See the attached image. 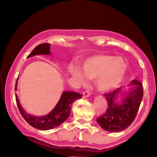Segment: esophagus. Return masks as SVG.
<instances>
[{
    "label": "esophagus",
    "mask_w": 157,
    "mask_h": 157,
    "mask_svg": "<svg viewBox=\"0 0 157 157\" xmlns=\"http://www.w3.org/2000/svg\"><path fill=\"white\" fill-rule=\"evenodd\" d=\"M82 94H83V97H84V98H86V97H89L90 96V94H91V93H90L89 91H84Z\"/></svg>",
    "instance_id": "34e87169"
}]
</instances>
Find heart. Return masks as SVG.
<instances>
[{"instance_id": "obj_1", "label": "heart", "mask_w": 157, "mask_h": 157, "mask_svg": "<svg viewBox=\"0 0 157 157\" xmlns=\"http://www.w3.org/2000/svg\"><path fill=\"white\" fill-rule=\"evenodd\" d=\"M82 71L77 66H71L69 72L82 86L87 78L95 81L97 89L102 92L117 89L125 80L128 65L121 56L96 55L85 59L81 64Z\"/></svg>"}]
</instances>
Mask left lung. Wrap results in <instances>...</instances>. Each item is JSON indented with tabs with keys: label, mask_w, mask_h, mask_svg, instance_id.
<instances>
[{
	"label": "left lung",
	"mask_w": 157,
	"mask_h": 157,
	"mask_svg": "<svg viewBox=\"0 0 157 157\" xmlns=\"http://www.w3.org/2000/svg\"><path fill=\"white\" fill-rule=\"evenodd\" d=\"M108 102L105 113L97 119L103 130L120 132L132 123L143 97L142 85L137 80L105 94Z\"/></svg>",
	"instance_id": "8db88e82"
}]
</instances>
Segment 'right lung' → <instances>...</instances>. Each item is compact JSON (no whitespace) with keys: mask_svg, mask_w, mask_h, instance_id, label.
<instances>
[{"mask_svg":"<svg viewBox=\"0 0 157 157\" xmlns=\"http://www.w3.org/2000/svg\"><path fill=\"white\" fill-rule=\"evenodd\" d=\"M49 44H43L38 45L32 51L28 57L35 55H51ZM17 80L16 82L15 91L17 90ZM17 107L23 117L32 127L41 131H47L58 127L63 122L66 121L71 113L72 103L76 100L82 98V95L73 91H65L62 93L60 100L55 107L48 114L44 116H35L27 113L21 105L18 97L15 94Z\"/></svg>","mask_w":157,"mask_h":157,"instance_id":"obj_1","label":"right lung"}]
</instances>
